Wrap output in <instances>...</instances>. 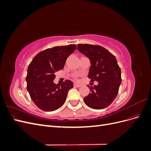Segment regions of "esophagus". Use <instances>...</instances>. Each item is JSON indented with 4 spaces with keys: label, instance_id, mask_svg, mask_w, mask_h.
<instances>
[{
    "label": "esophagus",
    "instance_id": "34e87169",
    "mask_svg": "<svg viewBox=\"0 0 151 151\" xmlns=\"http://www.w3.org/2000/svg\"><path fill=\"white\" fill-rule=\"evenodd\" d=\"M74 86H76V87H78V88H79V87H81V84H77V83H74Z\"/></svg>",
    "mask_w": 151,
    "mask_h": 151
}]
</instances>
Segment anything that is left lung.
I'll list each match as a JSON object with an SVG mask.
<instances>
[{
	"label": "left lung",
	"mask_w": 151,
	"mask_h": 151,
	"mask_svg": "<svg viewBox=\"0 0 151 151\" xmlns=\"http://www.w3.org/2000/svg\"><path fill=\"white\" fill-rule=\"evenodd\" d=\"M77 50L90 60L91 81L98 82V85L90 87L91 93L84 98L86 104L96 109L108 107L116 97L122 83L121 69L115 57L99 45L79 44Z\"/></svg>",
	"instance_id": "obj_1"
}]
</instances>
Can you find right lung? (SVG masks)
Listing matches in <instances>:
<instances>
[{"label": "right lung", "instance_id": "obj_1", "mask_svg": "<svg viewBox=\"0 0 151 151\" xmlns=\"http://www.w3.org/2000/svg\"><path fill=\"white\" fill-rule=\"evenodd\" d=\"M76 45L55 47L40 52L28 68L27 90L31 99L40 109L52 111L65 102L68 91L73 88L71 81L61 85L53 83L55 73L63 68L67 57L76 50Z\"/></svg>", "mask_w": 151, "mask_h": 151}]
</instances>
